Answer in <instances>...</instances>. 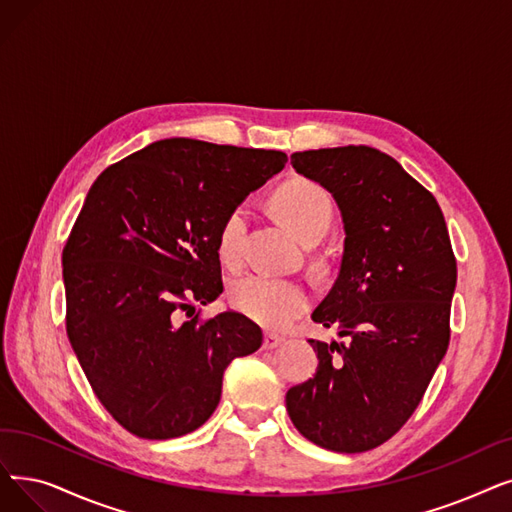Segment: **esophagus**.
Returning <instances> with one entry per match:
<instances>
[{
	"label": "esophagus",
	"mask_w": 512,
	"mask_h": 512,
	"mask_svg": "<svg viewBox=\"0 0 512 512\" xmlns=\"http://www.w3.org/2000/svg\"><path fill=\"white\" fill-rule=\"evenodd\" d=\"M282 343H284V339L278 335H272V332H265L263 335V349H276Z\"/></svg>",
	"instance_id": "34e87169"
}]
</instances>
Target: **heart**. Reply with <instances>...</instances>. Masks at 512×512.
Here are the masks:
<instances>
[{
  "label": "heart",
  "instance_id": "heart-1",
  "mask_svg": "<svg viewBox=\"0 0 512 512\" xmlns=\"http://www.w3.org/2000/svg\"><path fill=\"white\" fill-rule=\"evenodd\" d=\"M276 213L305 244L318 242L330 228L332 203L330 196L314 182L295 180L274 196ZM249 211L234 207L219 230V253L228 263H236L242 255V242L247 234ZM230 301L242 316L265 328H284L303 314L309 293L299 280L276 278L268 274H244L230 286Z\"/></svg>",
  "mask_w": 512,
  "mask_h": 512
}]
</instances>
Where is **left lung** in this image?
<instances>
[{
    "mask_svg": "<svg viewBox=\"0 0 512 512\" xmlns=\"http://www.w3.org/2000/svg\"><path fill=\"white\" fill-rule=\"evenodd\" d=\"M341 211L335 284L311 320L345 341L311 339L318 368L286 393L297 431L332 452H368L412 416L448 351L456 259L435 196L389 154L339 146L291 154Z\"/></svg>",
    "mask_w": 512,
    "mask_h": 512,
    "instance_id": "8db88e82",
    "label": "left lung"
}]
</instances>
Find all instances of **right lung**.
<instances>
[{"instance_id": "add662e5", "label": "right lung", "mask_w": 512, "mask_h": 512, "mask_svg": "<svg viewBox=\"0 0 512 512\" xmlns=\"http://www.w3.org/2000/svg\"><path fill=\"white\" fill-rule=\"evenodd\" d=\"M280 150L167 138L104 169L62 251L66 335L102 406L129 433L173 439L215 412L224 370L261 347L228 309L180 316L224 293L219 230L280 173Z\"/></svg>"}]
</instances>
